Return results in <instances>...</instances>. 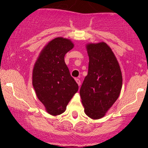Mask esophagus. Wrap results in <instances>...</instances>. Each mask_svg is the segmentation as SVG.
I'll use <instances>...</instances> for the list:
<instances>
[{
    "instance_id": "34e87169",
    "label": "esophagus",
    "mask_w": 148,
    "mask_h": 148,
    "mask_svg": "<svg viewBox=\"0 0 148 148\" xmlns=\"http://www.w3.org/2000/svg\"><path fill=\"white\" fill-rule=\"evenodd\" d=\"M76 82L77 83L78 85H79V86H81V81H80L79 79H76Z\"/></svg>"
}]
</instances>
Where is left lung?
Listing matches in <instances>:
<instances>
[{
  "label": "left lung",
  "instance_id": "8db88e82",
  "mask_svg": "<svg viewBox=\"0 0 148 148\" xmlns=\"http://www.w3.org/2000/svg\"><path fill=\"white\" fill-rule=\"evenodd\" d=\"M88 75L80 89L84 111L92 119H99L120 95L123 77L118 62L104 42L89 44Z\"/></svg>",
  "mask_w": 148,
  "mask_h": 148
}]
</instances>
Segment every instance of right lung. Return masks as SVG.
Masks as SVG:
<instances>
[{
	"instance_id": "right-lung-1",
	"label": "right lung",
	"mask_w": 148,
	"mask_h": 148,
	"mask_svg": "<svg viewBox=\"0 0 148 148\" xmlns=\"http://www.w3.org/2000/svg\"><path fill=\"white\" fill-rule=\"evenodd\" d=\"M73 47L69 40L53 39L42 50L34 67V89L37 98L52 115L64 112L69 100L79 89L64 59Z\"/></svg>"
}]
</instances>
